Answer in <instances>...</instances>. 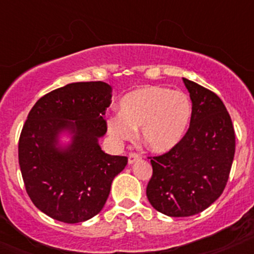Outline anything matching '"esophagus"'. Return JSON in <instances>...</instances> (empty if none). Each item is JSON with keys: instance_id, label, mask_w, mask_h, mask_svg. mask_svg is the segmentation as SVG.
I'll return each mask as SVG.
<instances>
[{"instance_id": "esophagus-1", "label": "esophagus", "mask_w": 254, "mask_h": 254, "mask_svg": "<svg viewBox=\"0 0 254 254\" xmlns=\"http://www.w3.org/2000/svg\"><path fill=\"white\" fill-rule=\"evenodd\" d=\"M140 159V155L139 154H137V153H129V155H128V164H133V163H135V161L137 160H139Z\"/></svg>"}]
</instances>
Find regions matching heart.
<instances>
[{
  "label": "heart",
  "mask_w": 254,
  "mask_h": 254,
  "mask_svg": "<svg viewBox=\"0 0 254 254\" xmlns=\"http://www.w3.org/2000/svg\"><path fill=\"white\" fill-rule=\"evenodd\" d=\"M192 114V103L185 93L148 85L121 99L120 114L108 120V129L116 139L129 140L140 127L144 144L154 153L164 154L182 142Z\"/></svg>",
  "instance_id": "b5f03b06"
}]
</instances>
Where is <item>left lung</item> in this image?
I'll return each mask as SVG.
<instances>
[{
  "label": "left lung",
  "instance_id": "8db88e82",
  "mask_svg": "<svg viewBox=\"0 0 254 254\" xmlns=\"http://www.w3.org/2000/svg\"><path fill=\"white\" fill-rule=\"evenodd\" d=\"M192 100V120L176 148L150 156L153 175L146 186L149 202L174 218L205 210L224 192L235 155V130L221 99L182 78Z\"/></svg>",
  "mask_w": 254,
  "mask_h": 254
}]
</instances>
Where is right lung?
<instances>
[{
  "instance_id": "add662e5",
  "label": "right lung",
  "mask_w": 254,
  "mask_h": 254,
  "mask_svg": "<svg viewBox=\"0 0 254 254\" xmlns=\"http://www.w3.org/2000/svg\"><path fill=\"white\" fill-rule=\"evenodd\" d=\"M112 88L104 82L70 83L36 101L23 126L18 159L34 205L55 220L82 223L100 213L112 180L127 165L126 156L101 150L104 120ZM62 131L72 134L58 144Z\"/></svg>"
}]
</instances>
